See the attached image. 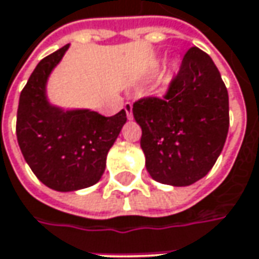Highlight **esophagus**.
I'll return each instance as SVG.
<instances>
[{
	"label": "esophagus",
	"instance_id": "esophagus-1",
	"mask_svg": "<svg viewBox=\"0 0 259 259\" xmlns=\"http://www.w3.org/2000/svg\"><path fill=\"white\" fill-rule=\"evenodd\" d=\"M132 102H126L124 104V111H126V115H127V118H132L133 117V111H132Z\"/></svg>",
	"mask_w": 259,
	"mask_h": 259
}]
</instances>
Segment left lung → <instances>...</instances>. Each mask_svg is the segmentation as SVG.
Wrapping results in <instances>:
<instances>
[{
	"instance_id": "left-lung-1",
	"label": "left lung",
	"mask_w": 259,
	"mask_h": 259,
	"mask_svg": "<svg viewBox=\"0 0 259 259\" xmlns=\"http://www.w3.org/2000/svg\"><path fill=\"white\" fill-rule=\"evenodd\" d=\"M151 177L189 186L212 168L229 132V94L211 57L192 47L162 98L133 104Z\"/></svg>"
}]
</instances>
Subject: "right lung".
Returning a JSON list of instances; mask_svg holds the SVG:
<instances>
[{
    "label": "right lung",
    "instance_id": "1",
    "mask_svg": "<svg viewBox=\"0 0 259 259\" xmlns=\"http://www.w3.org/2000/svg\"><path fill=\"white\" fill-rule=\"evenodd\" d=\"M69 45L39 61L23 88L16 135L24 160L54 190L71 192L99 182L105 160L127 117L121 110L104 117L91 110L64 111L47 99V80Z\"/></svg>",
    "mask_w": 259,
    "mask_h": 259
}]
</instances>
